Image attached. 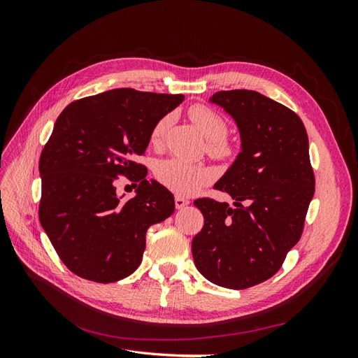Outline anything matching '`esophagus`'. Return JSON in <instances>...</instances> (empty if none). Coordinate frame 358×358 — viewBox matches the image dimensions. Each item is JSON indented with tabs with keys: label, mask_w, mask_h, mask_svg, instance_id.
Segmentation results:
<instances>
[{
	"label": "esophagus",
	"mask_w": 358,
	"mask_h": 358,
	"mask_svg": "<svg viewBox=\"0 0 358 358\" xmlns=\"http://www.w3.org/2000/svg\"><path fill=\"white\" fill-rule=\"evenodd\" d=\"M189 204V200L188 199H183V197H180V196H176L175 197V206H176V209H183L185 208V206H188Z\"/></svg>",
	"instance_id": "esophagus-1"
}]
</instances>
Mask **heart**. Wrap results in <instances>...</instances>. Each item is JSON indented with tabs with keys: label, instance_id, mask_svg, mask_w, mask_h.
<instances>
[{
	"label": "heart",
	"instance_id": "b5f03b06",
	"mask_svg": "<svg viewBox=\"0 0 358 358\" xmlns=\"http://www.w3.org/2000/svg\"><path fill=\"white\" fill-rule=\"evenodd\" d=\"M188 116L204 134V137L210 140L209 152L213 157L227 158L233 154V146L225 138L229 125H227V121L218 112L208 106L196 104L188 110ZM169 122L170 116H164L155 124L152 133H150V142H152V145L158 146L162 142ZM155 175L162 185L173 192L180 194V196H191V194L199 191L210 178L208 169L192 164V162L180 158L159 161L155 169Z\"/></svg>",
	"mask_w": 358,
	"mask_h": 358
}]
</instances>
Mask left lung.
Listing matches in <instances>:
<instances>
[{
  "mask_svg": "<svg viewBox=\"0 0 358 358\" xmlns=\"http://www.w3.org/2000/svg\"><path fill=\"white\" fill-rule=\"evenodd\" d=\"M210 103L237 125L241 152L215 183L236 208L199 199L204 225L192 239L199 272L212 284L245 289L264 282L282 266L303 231L315 178L301 119L257 91H220Z\"/></svg>",
  "mask_w": 358,
  "mask_h": 358,
  "instance_id": "left-lung-1",
  "label": "left lung"
}]
</instances>
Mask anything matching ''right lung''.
Returning <instances> with one entry per match:
<instances>
[{"label":"right lung","instance_id":"obj_1","mask_svg":"<svg viewBox=\"0 0 358 358\" xmlns=\"http://www.w3.org/2000/svg\"><path fill=\"white\" fill-rule=\"evenodd\" d=\"M182 94L106 91L73 101L58 116L40 157L43 230L74 275L109 284L142 262L146 231L175 212V197L137 158L152 128ZM117 176L139 182L136 196L115 194Z\"/></svg>","mask_w":358,"mask_h":358}]
</instances>
